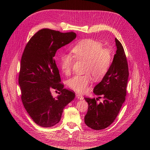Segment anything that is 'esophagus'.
Returning a JSON list of instances; mask_svg holds the SVG:
<instances>
[{"mask_svg":"<svg viewBox=\"0 0 150 150\" xmlns=\"http://www.w3.org/2000/svg\"><path fill=\"white\" fill-rule=\"evenodd\" d=\"M76 97H77L78 99H79V100H82V99L83 98V96H82L80 95L79 94H76Z\"/></svg>","mask_w":150,"mask_h":150,"instance_id":"1","label":"esophagus"}]
</instances>
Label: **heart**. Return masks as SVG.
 Returning <instances> with one entry per match:
<instances>
[{
    "mask_svg": "<svg viewBox=\"0 0 150 150\" xmlns=\"http://www.w3.org/2000/svg\"><path fill=\"white\" fill-rule=\"evenodd\" d=\"M72 52L77 59L86 62L85 74L71 78L68 81V85L78 93H84L87 90L93 78L95 81H100L108 74L113 61V54L110 50L104 48L101 42L93 39L79 41L73 47ZM59 62L62 72L66 75H69L74 58L70 54H63L60 56Z\"/></svg>",
    "mask_w": 150,
    "mask_h": 150,
    "instance_id": "b5f03b06",
    "label": "heart"
}]
</instances>
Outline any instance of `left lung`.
I'll return each instance as SVG.
<instances>
[{"mask_svg": "<svg viewBox=\"0 0 150 150\" xmlns=\"http://www.w3.org/2000/svg\"><path fill=\"white\" fill-rule=\"evenodd\" d=\"M116 53L111 67L101 81L94 88L97 98L85 97L88 104L84 117L85 123L94 130H101L109 126L118 115L125 100L129 76L128 65L123 47L116 38ZM101 98L103 101L97 103Z\"/></svg>", "mask_w": 150, "mask_h": 150, "instance_id": "1", "label": "left lung"}]
</instances>
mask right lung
Wrapping results in <instances>:
<instances>
[{"label": "right lung", "mask_w": 150, "mask_h": 150, "mask_svg": "<svg viewBox=\"0 0 150 150\" xmlns=\"http://www.w3.org/2000/svg\"><path fill=\"white\" fill-rule=\"evenodd\" d=\"M76 37L74 32L48 28L37 32L29 40L21 57L18 82L25 110L38 125L49 127L60 120L63 109L75 94L64 88L54 59L57 50ZM59 92L53 98L51 91Z\"/></svg>", "instance_id": "right-lung-1"}]
</instances>
